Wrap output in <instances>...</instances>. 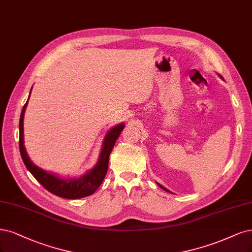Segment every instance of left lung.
<instances>
[{
  "mask_svg": "<svg viewBox=\"0 0 252 252\" xmlns=\"http://www.w3.org/2000/svg\"><path fill=\"white\" fill-rule=\"evenodd\" d=\"M158 186H159V187H160V188H161V189H164V190H167V192H169V190H168V189H166V188H163V187H162V186H160V185H159V184H158Z\"/></svg>",
  "mask_w": 252,
  "mask_h": 252,
  "instance_id": "left-lung-1",
  "label": "left lung"
}]
</instances>
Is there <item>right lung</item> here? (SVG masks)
<instances>
[{
    "mask_svg": "<svg viewBox=\"0 0 252 252\" xmlns=\"http://www.w3.org/2000/svg\"><path fill=\"white\" fill-rule=\"evenodd\" d=\"M30 94H31V91H30ZM29 98H30V94H29ZM28 100L22 109L20 125H19L20 152L26 168L29 170V172L34 176V178H35L43 188L56 196L66 198V199H79V198H83L94 194V190L100 187L104 177L106 175L107 170H108V159H109L110 152L112 148H114L118 137L121 134V132H122L125 125L123 123H121L116 127L111 128L107 132V134L105 135V138H104L103 141L99 159L91 171L85 173L84 175L80 176L79 178L63 179V178L57 177L54 174H51V173L43 171L42 169L35 166V164H34L29 158L27 152H26L25 146H24V116H25L26 107H27V104H28Z\"/></svg>",
    "mask_w": 252,
    "mask_h": 252,
    "instance_id": "1",
    "label": "right lung"
}]
</instances>
